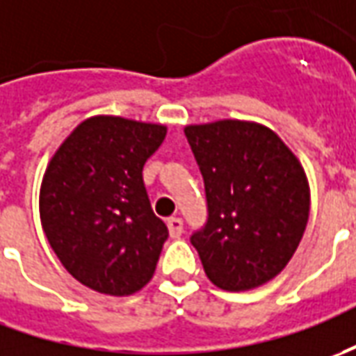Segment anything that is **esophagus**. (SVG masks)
I'll use <instances>...</instances> for the list:
<instances>
[{
  "mask_svg": "<svg viewBox=\"0 0 356 356\" xmlns=\"http://www.w3.org/2000/svg\"><path fill=\"white\" fill-rule=\"evenodd\" d=\"M168 228L171 238H179L183 234V220L181 218H169L168 220Z\"/></svg>",
  "mask_w": 356,
  "mask_h": 356,
  "instance_id": "34e87169",
  "label": "esophagus"
}]
</instances>
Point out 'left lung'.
<instances>
[{
	"instance_id": "left-lung-1",
	"label": "left lung",
	"mask_w": 356,
	"mask_h": 356,
	"mask_svg": "<svg viewBox=\"0 0 356 356\" xmlns=\"http://www.w3.org/2000/svg\"><path fill=\"white\" fill-rule=\"evenodd\" d=\"M204 179V226L191 243L204 273L224 290L275 279L298 248L310 191L296 156L273 130L243 120L185 128Z\"/></svg>"
}]
</instances>
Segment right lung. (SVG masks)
Returning a JSON list of instances; mask_svg holds the SVG:
<instances>
[{
	"label": "right lung",
	"instance_id": "1",
	"mask_svg": "<svg viewBox=\"0 0 356 356\" xmlns=\"http://www.w3.org/2000/svg\"><path fill=\"white\" fill-rule=\"evenodd\" d=\"M165 127L93 117L58 147L40 187V222L66 270L89 289L128 296L154 277L169 232L142 169Z\"/></svg>",
	"mask_w": 356,
	"mask_h": 356
}]
</instances>
